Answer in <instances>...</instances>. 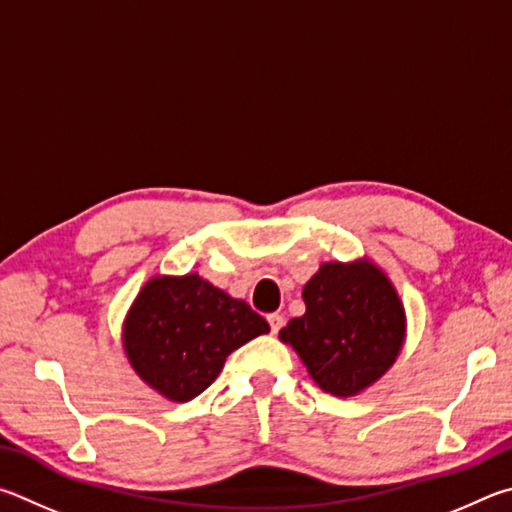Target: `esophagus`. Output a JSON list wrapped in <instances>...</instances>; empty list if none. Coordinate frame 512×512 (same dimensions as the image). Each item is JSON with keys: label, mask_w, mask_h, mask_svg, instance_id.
Returning <instances> with one entry per match:
<instances>
[{"label": "esophagus", "mask_w": 512, "mask_h": 512, "mask_svg": "<svg viewBox=\"0 0 512 512\" xmlns=\"http://www.w3.org/2000/svg\"><path fill=\"white\" fill-rule=\"evenodd\" d=\"M267 324H270V328H272V335H276L283 328L285 319H283V315H276V312H274V315L267 317Z\"/></svg>", "instance_id": "obj_1"}]
</instances>
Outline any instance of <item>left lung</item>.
Masks as SVG:
<instances>
[{
    "label": "left lung",
    "instance_id": "8db88e82",
    "mask_svg": "<svg viewBox=\"0 0 512 512\" xmlns=\"http://www.w3.org/2000/svg\"><path fill=\"white\" fill-rule=\"evenodd\" d=\"M306 315L281 328L310 378L330 396L353 398L373 387L405 346L407 315L391 279L369 256L321 263L303 285Z\"/></svg>",
    "mask_w": 512,
    "mask_h": 512
}]
</instances>
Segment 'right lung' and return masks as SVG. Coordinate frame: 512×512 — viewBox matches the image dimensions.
<instances>
[{
  "label": "right lung",
  "instance_id": "obj_1",
  "mask_svg": "<svg viewBox=\"0 0 512 512\" xmlns=\"http://www.w3.org/2000/svg\"><path fill=\"white\" fill-rule=\"evenodd\" d=\"M270 324L197 272L157 274L123 319L121 342L134 373L170 402H188L218 378L227 357Z\"/></svg>",
  "mask_w": 512,
  "mask_h": 512
}]
</instances>
